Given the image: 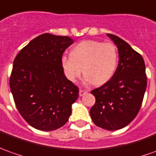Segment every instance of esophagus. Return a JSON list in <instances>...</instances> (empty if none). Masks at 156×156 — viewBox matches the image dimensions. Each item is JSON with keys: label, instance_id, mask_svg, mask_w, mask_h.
<instances>
[{"label": "esophagus", "instance_id": "34e87169", "mask_svg": "<svg viewBox=\"0 0 156 156\" xmlns=\"http://www.w3.org/2000/svg\"><path fill=\"white\" fill-rule=\"evenodd\" d=\"M87 93V91L86 90H84V89H79V95L80 96H83V94H85Z\"/></svg>", "mask_w": 156, "mask_h": 156}]
</instances>
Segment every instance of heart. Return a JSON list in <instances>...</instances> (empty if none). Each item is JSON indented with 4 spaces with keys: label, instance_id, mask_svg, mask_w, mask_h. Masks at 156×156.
<instances>
[{
    "label": "heart",
    "instance_id": "obj_1",
    "mask_svg": "<svg viewBox=\"0 0 156 156\" xmlns=\"http://www.w3.org/2000/svg\"><path fill=\"white\" fill-rule=\"evenodd\" d=\"M117 60L118 54L114 44L84 40L73 48L71 56L63 55L61 65L70 82L75 83L83 73L86 81L92 82L94 85H101L108 82L115 73Z\"/></svg>",
    "mask_w": 156,
    "mask_h": 156
}]
</instances>
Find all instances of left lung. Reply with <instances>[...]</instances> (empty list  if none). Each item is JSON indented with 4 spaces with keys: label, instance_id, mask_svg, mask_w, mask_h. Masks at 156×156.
I'll return each instance as SVG.
<instances>
[{
    "label": "left lung",
    "instance_id": "left-lung-1",
    "mask_svg": "<svg viewBox=\"0 0 156 156\" xmlns=\"http://www.w3.org/2000/svg\"><path fill=\"white\" fill-rule=\"evenodd\" d=\"M118 48L119 62L112 78L93 89L95 103L90 116L96 126L114 131L126 127L138 115L147 87L142 55L126 41L107 34Z\"/></svg>",
    "mask_w": 156,
    "mask_h": 156
}]
</instances>
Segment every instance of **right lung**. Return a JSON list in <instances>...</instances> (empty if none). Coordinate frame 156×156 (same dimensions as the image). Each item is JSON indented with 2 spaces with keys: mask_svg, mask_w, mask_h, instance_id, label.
Wrapping results in <instances>:
<instances>
[{
  "mask_svg": "<svg viewBox=\"0 0 156 156\" xmlns=\"http://www.w3.org/2000/svg\"><path fill=\"white\" fill-rule=\"evenodd\" d=\"M73 40L43 34L15 57L10 89L17 111L33 127L52 131L65 125L78 88L64 75L61 59Z\"/></svg>",
  "mask_w": 156,
  "mask_h": 156,
  "instance_id": "add662e5",
  "label": "right lung"
}]
</instances>
